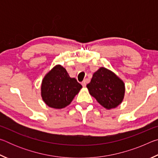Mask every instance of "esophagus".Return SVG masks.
I'll use <instances>...</instances> for the list:
<instances>
[{
  "instance_id": "esophagus-1",
  "label": "esophagus",
  "mask_w": 158,
  "mask_h": 158,
  "mask_svg": "<svg viewBox=\"0 0 158 158\" xmlns=\"http://www.w3.org/2000/svg\"><path fill=\"white\" fill-rule=\"evenodd\" d=\"M81 85H83V87H85V85H86V81H84L81 82Z\"/></svg>"
}]
</instances>
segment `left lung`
Listing matches in <instances>:
<instances>
[{
	"mask_svg": "<svg viewBox=\"0 0 158 158\" xmlns=\"http://www.w3.org/2000/svg\"><path fill=\"white\" fill-rule=\"evenodd\" d=\"M86 87L90 95L106 109L117 107L123 100L124 82L113 72L103 67L93 74Z\"/></svg>",
	"mask_w": 158,
	"mask_h": 158,
	"instance_id": "1",
	"label": "left lung"
}]
</instances>
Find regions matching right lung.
<instances>
[{
  "label": "right lung",
  "instance_id": "1",
  "mask_svg": "<svg viewBox=\"0 0 158 158\" xmlns=\"http://www.w3.org/2000/svg\"><path fill=\"white\" fill-rule=\"evenodd\" d=\"M82 88L76 79L71 78L66 69L56 65L42 79L41 96L44 103L53 109L69 105Z\"/></svg>",
  "mask_w": 158,
  "mask_h": 158
}]
</instances>
